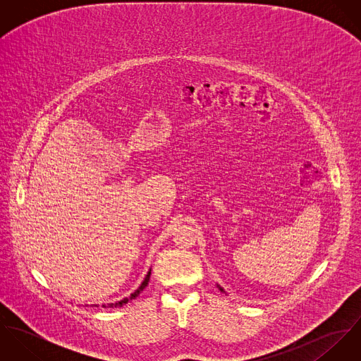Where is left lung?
Listing matches in <instances>:
<instances>
[{
  "label": "left lung",
  "instance_id": "obj_1",
  "mask_svg": "<svg viewBox=\"0 0 361 361\" xmlns=\"http://www.w3.org/2000/svg\"><path fill=\"white\" fill-rule=\"evenodd\" d=\"M218 288H219V290H221V292H224V289H222V288H221V286H218Z\"/></svg>",
  "mask_w": 361,
  "mask_h": 361
}]
</instances>
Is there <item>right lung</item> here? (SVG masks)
Segmentation results:
<instances>
[{
	"label": "right lung",
	"instance_id": "obj_1",
	"mask_svg": "<svg viewBox=\"0 0 361 361\" xmlns=\"http://www.w3.org/2000/svg\"><path fill=\"white\" fill-rule=\"evenodd\" d=\"M150 275H152V269L147 272V275H146V278H145V281L142 282V285L137 288V290H135L132 295H130V298H125L123 300H121V302H116V303H109V305H103V307H122V306H125L128 302H130L132 299H136L142 292H143V289L147 286V283H149V281H150ZM96 307H97V305H96Z\"/></svg>",
	"mask_w": 361,
	"mask_h": 361
}]
</instances>
